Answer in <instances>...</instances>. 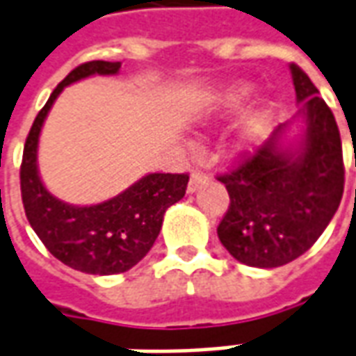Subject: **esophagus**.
<instances>
[{
  "instance_id": "1",
  "label": "esophagus",
  "mask_w": 356,
  "mask_h": 356,
  "mask_svg": "<svg viewBox=\"0 0 356 356\" xmlns=\"http://www.w3.org/2000/svg\"><path fill=\"white\" fill-rule=\"evenodd\" d=\"M205 181H207L205 173H202V171H192L191 181H188V192H196L200 186L204 185Z\"/></svg>"
}]
</instances>
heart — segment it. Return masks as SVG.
Wrapping results in <instances>:
<instances>
[{
	"mask_svg": "<svg viewBox=\"0 0 356 356\" xmlns=\"http://www.w3.org/2000/svg\"><path fill=\"white\" fill-rule=\"evenodd\" d=\"M251 94V86L249 84H238L230 90L226 92L222 99H220V105H218V117H225L226 113L238 109L239 105L243 104L245 99ZM266 126V113L264 111H252L243 124V134H241V145H245L247 141H252V139L260 138V134L264 131Z\"/></svg>",
	"mask_w": 356,
	"mask_h": 356,
	"instance_id": "1",
	"label": "heart"
}]
</instances>
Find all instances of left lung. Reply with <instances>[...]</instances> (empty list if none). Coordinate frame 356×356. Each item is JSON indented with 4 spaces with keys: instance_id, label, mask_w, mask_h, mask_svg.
Listing matches in <instances>:
<instances>
[{
    "instance_id": "obj_1",
    "label": "left lung",
    "mask_w": 356,
    "mask_h": 356,
    "mask_svg": "<svg viewBox=\"0 0 356 356\" xmlns=\"http://www.w3.org/2000/svg\"><path fill=\"white\" fill-rule=\"evenodd\" d=\"M305 131L298 147H285L281 124L272 138L218 181L230 205L217 228L226 251L241 264H289L325 232L343 196L346 170L341 139L330 107L312 79L291 64Z\"/></svg>"
}]
</instances>
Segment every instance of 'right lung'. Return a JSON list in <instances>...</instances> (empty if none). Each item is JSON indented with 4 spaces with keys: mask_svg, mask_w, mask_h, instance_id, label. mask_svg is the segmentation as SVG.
<instances>
[{
    "mask_svg": "<svg viewBox=\"0 0 356 356\" xmlns=\"http://www.w3.org/2000/svg\"><path fill=\"white\" fill-rule=\"evenodd\" d=\"M120 62L77 65L58 84L26 138L20 192L28 222L60 262L92 275L128 272L156 241L165 209L185 196L186 173H149L115 198L96 205H70L52 196L38 171L39 134L64 86L92 75H117Z\"/></svg>",
    "mask_w": 356,
    "mask_h": 356,
    "instance_id": "add662e5",
    "label": "right lung"
}]
</instances>
